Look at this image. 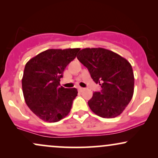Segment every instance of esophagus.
Segmentation results:
<instances>
[{
	"instance_id": "obj_1",
	"label": "esophagus",
	"mask_w": 158,
	"mask_h": 158,
	"mask_svg": "<svg viewBox=\"0 0 158 158\" xmlns=\"http://www.w3.org/2000/svg\"><path fill=\"white\" fill-rule=\"evenodd\" d=\"M78 90H79V91H80V92H81V91H83V90H84L85 89L83 88H81V87H79V88H78Z\"/></svg>"
}]
</instances>
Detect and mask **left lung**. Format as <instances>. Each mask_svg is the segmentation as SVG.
Returning <instances> with one entry per match:
<instances>
[{
	"mask_svg": "<svg viewBox=\"0 0 158 158\" xmlns=\"http://www.w3.org/2000/svg\"><path fill=\"white\" fill-rule=\"evenodd\" d=\"M77 59L102 88L88 102L92 111L102 118H114L122 114L134 94L131 64L116 52L99 48L82 49Z\"/></svg>",
	"mask_w": 158,
	"mask_h": 158,
	"instance_id": "1",
	"label": "left lung"
}]
</instances>
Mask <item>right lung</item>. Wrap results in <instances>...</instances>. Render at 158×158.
<instances>
[{
    "label": "right lung",
    "mask_w": 158,
    "mask_h": 158,
    "mask_svg": "<svg viewBox=\"0 0 158 158\" xmlns=\"http://www.w3.org/2000/svg\"><path fill=\"white\" fill-rule=\"evenodd\" d=\"M79 48L49 49L32 58L25 65L22 90L30 109L45 122L55 123L70 111L77 88L60 86L65 68Z\"/></svg>",
    "instance_id": "add662e5"
}]
</instances>
